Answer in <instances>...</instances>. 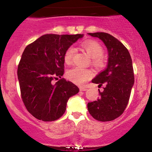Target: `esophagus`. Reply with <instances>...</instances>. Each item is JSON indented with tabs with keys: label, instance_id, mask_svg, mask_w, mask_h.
Instances as JSON below:
<instances>
[{
	"label": "esophagus",
	"instance_id": "34e87169",
	"mask_svg": "<svg viewBox=\"0 0 152 152\" xmlns=\"http://www.w3.org/2000/svg\"><path fill=\"white\" fill-rule=\"evenodd\" d=\"M80 91H87V88H84V87H80Z\"/></svg>",
	"mask_w": 152,
	"mask_h": 152
}]
</instances>
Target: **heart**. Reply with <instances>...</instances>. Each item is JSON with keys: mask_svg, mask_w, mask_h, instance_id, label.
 <instances>
[{"mask_svg": "<svg viewBox=\"0 0 152 152\" xmlns=\"http://www.w3.org/2000/svg\"><path fill=\"white\" fill-rule=\"evenodd\" d=\"M83 49L88 54V56L93 58L94 66L101 67L103 65L102 56L103 55V48L102 46L92 41H85L82 43ZM76 49L74 46H71L66 50L64 55V61L67 64H71L74 58ZM67 78L73 83L78 85H83L91 76V72L88 69L81 67H74L67 71Z\"/></svg>", "mask_w": 152, "mask_h": 152, "instance_id": "1", "label": "heart"}]
</instances>
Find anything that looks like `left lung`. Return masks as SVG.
Here are the masks:
<instances>
[{"mask_svg":"<svg viewBox=\"0 0 152 152\" xmlns=\"http://www.w3.org/2000/svg\"><path fill=\"white\" fill-rule=\"evenodd\" d=\"M88 34L103 41L109 58L106 69L91 81L99 86L105 85L104 90L99 89L100 98L88 103L87 107L95 119L112 121L123 114L129 100L134 83L132 60L126 47L111 35L104 32Z\"/></svg>","mask_w":152,"mask_h":152,"instance_id":"1","label":"left lung"}]
</instances>
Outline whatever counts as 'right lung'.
Returning <instances> with one entry per match:
<instances>
[{
  "label": "right lung",
  "mask_w": 152,
  "mask_h": 152,
  "mask_svg": "<svg viewBox=\"0 0 152 152\" xmlns=\"http://www.w3.org/2000/svg\"><path fill=\"white\" fill-rule=\"evenodd\" d=\"M83 34H46L26 47L18 67L23 102L28 112L43 121L61 117L71 96L79 88L61 78L66 50Z\"/></svg>",
  "instance_id": "right-lung-1"
}]
</instances>
